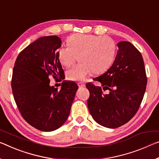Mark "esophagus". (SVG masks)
<instances>
[{
	"label": "esophagus",
	"mask_w": 159,
	"mask_h": 159,
	"mask_svg": "<svg viewBox=\"0 0 159 159\" xmlns=\"http://www.w3.org/2000/svg\"><path fill=\"white\" fill-rule=\"evenodd\" d=\"M78 85L80 88H83V87H85V84L84 82H79L78 83Z\"/></svg>",
	"instance_id": "34e87169"
}]
</instances>
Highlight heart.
I'll return each mask as SVG.
<instances>
[{
    "mask_svg": "<svg viewBox=\"0 0 159 159\" xmlns=\"http://www.w3.org/2000/svg\"><path fill=\"white\" fill-rule=\"evenodd\" d=\"M69 46L61 47L58 56L64 66L69 67L80 57V64L67 70L70 80H84L93 71L101 74L109 69L115 60L116 44L107 36L75 34L68 39Z\"/></svg>",
    "mask_w": 159,
    "mask_h": 159,
    "instance_id": "obj_1",
    "label": "heart"
}]
</instances>
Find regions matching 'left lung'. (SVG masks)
Masks as SVG:
<instances>
[{"label":"left lung","mask_w":159,"mask_h":159,"mask_svg":"<svg viewBox=\"0 0 159 159\" xmlns=\"http://www.w3.org/2000/svg\"><path fill=\"white\" fill-rule=\"evenodd\" d=\"M117 56L112 66L95 78L100 83L85 85L90 92L88 100L89 112L98 124L117 128L134 117L142 102L147 78L144 62L140 52L129 42L117 44ZM109 90L105 94L102 90Z\"/></svg>","instance_id":"1"}]
</instances>
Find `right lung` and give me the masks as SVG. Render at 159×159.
Masks as SVG:
<instances>
[{
    "label": "right lung",
    "mask_w": 159,
    "mask_h": 159,
    "mask_svg": "<svg viewBox=\"0 0 159 159\" xmlns=\"http://www.w3.org/2000/svg\"><path fill=\"white\" fill-rule=\"evenodd\" d=\"M61 44L57 36L40 37L20 52L12 70V94L20 112L44 132L59 129L66 122L79 89L75 82L65 80L60 90L49 85L50 75L59 80L65 78L57 51Z\"/></svg>",
    "instance_id": "1"
}]
</instances>
